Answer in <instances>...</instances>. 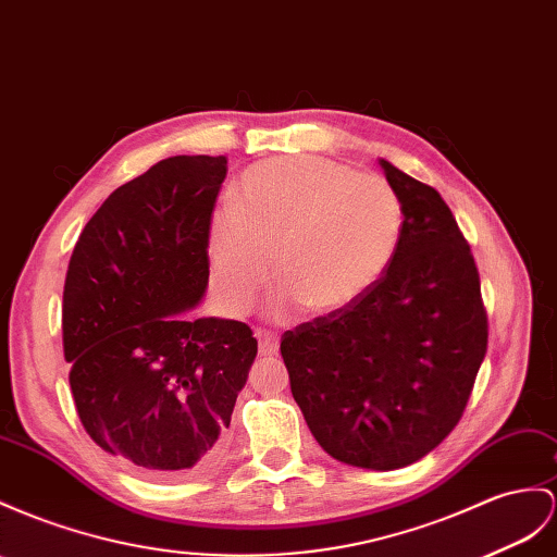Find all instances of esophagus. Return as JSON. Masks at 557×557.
I'll return each instance as SVG.
<instances>
[{
  "label": "esophagus",
  "mask_w": 557,
  "mask_h": 557,
  "mask_svg": "<svg viewBox=\"0 0 557 557\" xmlns=\"http://www.w3.org/2000/svg\"><path fill=\"white\" fill-rule=\"evenodd\" d=\"M256 338H259V352L261 355H275L277 352V348H280L277 334H273V332H259V334H256Z\"/></svg>",
  "instance_id": "34e87169"
}]
</instances>
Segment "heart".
Segmentation results:
<instances>
[{
  "instance_id": "b5f03b06",
  "label": "heart",
  "mask_w": 557,
  "mask_h": 557,
  "mask_svg": "<svg viewBox=\"0 0 557 557\" xmlns=\"http://www.w3.org/2000/svg\"><path fill=\"white\" fill-rule=\"evenodd\" d=\"M405 233L393 185L318 154L251 164L233 207L213 213L209 259L225 310L247 312L273 273L275 315L296 306L330 315L358 304L388 273Z\"/></svg>"
}]
</instances>
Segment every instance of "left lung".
Listing matches in <instances>:
<instances>
[{"label": "left lung", "mask_w": 557, "mask_h": 557, "mask_svg": "<svg viewBox=\"0 0 557 557\" xmlns=\"http://www.w3.org/2000/svg\"><path fill=\"white\" fill-rule=\"evenodd\" d=\"M405 207L388 273L358 304L284 332L292 395L336 461L395 470L459 423L487 352L473 253L431 185L379 160Z\"/></svg>", "instance_id": "8db88e82"}]
</instances>
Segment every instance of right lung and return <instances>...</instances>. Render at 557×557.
Here are the masks:
<instances>
[{"mask_svg":"<svg viewBox=\"0 0 557 557\" xmlns=\"http://www.w3.org/2000/svg\"><path fill=\"white\" fill-rule=\"evenodd\" d=\"M223 154H176L120 185L84 225L63 289V350L84 431L150 478L221 459L259 344L195 318Z\"/></svg>","mask_w":557,"mask_h":557,"instance_id":"add662e5","label":"right lung"}]
</instances>
